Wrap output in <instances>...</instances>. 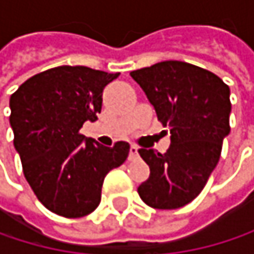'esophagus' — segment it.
I'll use <instances>...</instances> for the list:
<instances>
[{"instance_id": "1", "label": "esophagus", "mask_w": 254, "mask_h": 254, "mask_svg": "<svg viewBox=\"0 0 254 254\" xmlns=\"http://www.w3.org/2000/svg\"><path fill=\"white\" fill-rule=\"evenodd\" d=\"M136 157H138V147L136 145H130V148H129V160L136 159Z\"/></svg>"}]
</instances>
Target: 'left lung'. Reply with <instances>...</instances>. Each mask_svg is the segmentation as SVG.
<instances>
[{
    "mask_svg": "<svg viewBox=\"0 0 254 254\" xmlns=\"http://www.w3.org/2000/svg\"><path fill=\"white\" fill-rule=\"evenodd\" d=\"M171 132L166 153L141 148L150 177L138 187L154 209H178L192 201L216 168L228 136L229 86L198 66L168 60L130 72Z\"/></svg>",
    "mask_w": 254,
    "mask_h": 254,
    "instance_id": "1",
    "label": "left lung"
}]
</instances>
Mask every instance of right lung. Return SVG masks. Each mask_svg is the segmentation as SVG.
<instances>
[{
    "label": "right lung",
    "instance_id": "add662e5",
    "mask_svg": "<svg viewBox=\"0 0 254 254\" xmlns=\"http://www.w3.org/2000/svg\"><path fill=\"white\" fill-rule=\"evenodd\" d=\"M119 73L59 66L38 73L10 97V125L23 174L38 200L64 218L97 209L106 175L121 166L129 144L104 147L79 133L101 112L103 89Z\"/></svg>",
    "mask_w": 254,
    "mask_h": 254
}]
</instances>
